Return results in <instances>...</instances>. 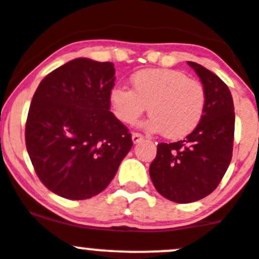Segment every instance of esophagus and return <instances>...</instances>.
<instances>
[{"label":"esophagus","mask_w":259,"mask_h":259,"mask_svg":"<svg viewBox=\"0 0 259 259\" xmlns=\"http://www.w3.org/2000/svg\"><path fill=\"white\" fill-rule=\"evenodd\" d=\"M132 138H133V142H134V143H139V142L143 141L144 137L141 134V133H133Z\"/></svg>","instance_id":"esophagus-1"}]
</instances>
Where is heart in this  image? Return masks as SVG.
Returning <instances> with one entry per match:
<instances>
[{
  "label": "heart",
  "mask_w": 259,
  "mask_h": 259,
  "mask_svg": "<svg viewBox=\"0 0 259 259\" xmlns=\"http://www.w3.org/2000/svg\"><path fill=\"white\" fill-rule=\"evenodd\" d=\"M133 90L115 85L109 92L113 115L133 125L148 107L146 126L162 132L169 139H181L199 126L206 108L204 86L178 69L147 68L132 76Z\"/></svg>",
  "instance_id": "heart-1"
}]
</instances>
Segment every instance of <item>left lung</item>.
Wrapping results in <instances>:
<instances>
[{
  "instance_id": "8db88e82",
  "label": "left lung",
  "mask_w": 259,
  "mask_h": 259,
  "mask_svg": "<svg viewBox=\"0 0 259 259\" xmlns=\"http://www.w3.org/2000/svg\"><path fill=\"white\" fill-rule=\"evenodd\" d=\"M206 93V108L199 126L183 141L158 143L150 166L157 192L179 204L197 201L218 187L232 158L234 102L228 86L217 74L188 62Z\"/></svg>"
}]
</instances>
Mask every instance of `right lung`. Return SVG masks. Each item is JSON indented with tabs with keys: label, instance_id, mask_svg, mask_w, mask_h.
Masks as SVG:
<instances>
[{
	"label": "right lung",
	"instance_id": "obj_1",
	"mask_svg": "<svg viewBox=\"0 0 259 259\" xmlns=\"http://www.w3.org/2000/svg\"><path fill=\"white\" fill-rule=\"evenodd\" d=\"M111 62L77 58L49 73L32 98L25 146L46 188L69 200L95 196L111 183L133 146L109 108Z\"/></svg>",
	"mask_w": 259,
	"mask_h": 259
}]
</instances>
